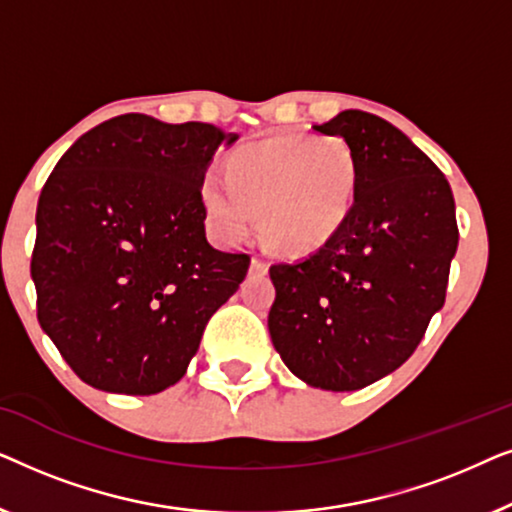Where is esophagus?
<instances>
[{
    "mask_svg": "<svg viewBox=\"0 0 512 512\" xmlns=\"http://www.w3.org/2000/svg\"><path fill=\"white\" fill-rule=\"evenodd\" d=\"M251 272H268V263H265L263 258L254 256L251 258Z\"/></svg>",
    "mask_w": 512,
    "mask_h": 512,
    "instance_id": "1",
    "label": "esophagus"
}]
</instances>
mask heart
Wrapping results in <instances>:
<instances>
[{"mask_svg": "<svg viewBox=\"0 0 512 512\" xmlns=\"http://www.w3.org/2000/svg\"><path fill=\"white\" fill-rule=\"evenodd\" d=\"M226 184L207 177L202 202L216 233L237 242L254 228L286 254L324 244L347 219L359 188V160L342 137L286 135L235 149L223 163Z\"/></svg>", "mask_w": 512, "mask_h": 512, "instance_id": "b5f03b06", "label": "heart"}]
</instances>
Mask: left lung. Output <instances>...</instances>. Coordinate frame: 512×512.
Returning <instances> with one entry per match:
<instances>
[{"label":"left lung","instance_id":"obj_1","mask_svg":"<svg viewBox=\"0 0 512 512\" xmlns=\"http://www.w3.org/2000/svg\"><path fill=\"white\" fill-rule=\"evenodd\" d=\"M359 160L354 205L324 247L275 263L272 345L310 387L356 391L394 373L445 303L459 228L452 188L401 130L347 109L324 125Z\"/></svg>","mask_w":512,"mask_h":512}]
</instances>
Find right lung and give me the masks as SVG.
Instances as JSON below:
<instances>
[{
  "label": "right lung",
  "mask_w": 512,
  "mask_h": 512,
  "mask_svg": "<svg viewBox=\"0 0 512 512\" xmlns=\"http://www.w3.org/2000/svg\"><path fill=\"white\" fill-rule=\"evenodd\" d=\"M237 135L209 123L109 118L69 146L41 188L37 317L90 387L151 396L184 377L249 256L207 242L202 184Z\"/></svg>",
  "instance_id": "obj_1"
}]
</instances>
